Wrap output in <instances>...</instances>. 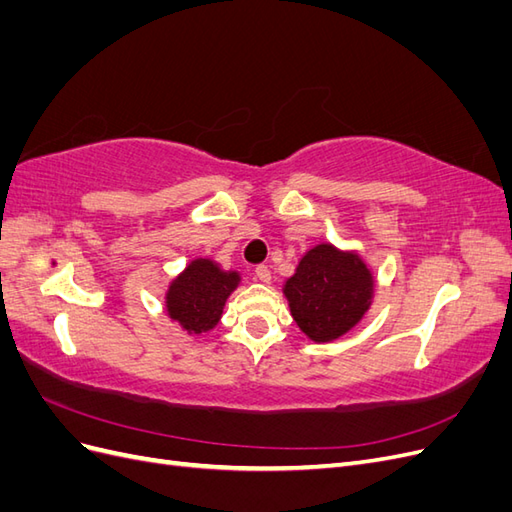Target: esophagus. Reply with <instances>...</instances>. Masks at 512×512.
<instances>
[{
    "label": "esophagus",
    "instance_id": "obj_1",
    "mask_svg": "<svg viewBox=\"0 0 512 512\" xmlns=\"http://www.w3.org/2000/svg\"><path fill=\"white\" fill-rule=\"evenodd\" d=\"M254 273H256V280L265 282V284H269V282H271V271H269V267H267V265H258V267L254 269Z\"/></svg>",
    "mask_w": 512,
    "mask_h": 512
}]
</instances>
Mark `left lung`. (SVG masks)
Here are the masks:
<instances>
[{"label": "left lung", "mask_w": 512, "mask_h": 512, "mask_svg": "<svg viewBox=\"0 0 512 512\" xmlns=\"http://www.w3.org/2000/svg\"><path fill=\"white\" fill-rule=\"evenodd\" d=\"M374 280L365 262L322 243L309 250L284 286L290 314L314 342L348 333L369 307Z\"/></svg>", "instance_id": "1"}]
</instances>
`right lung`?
<instances>
[{
  "label": "right lung",
  "mask_w": 512,
  "mask_h": 512,
  "mask_svg": "<svg viewBox=\"0 0 512 512\" xmlns=\"http://www.w3.org/2000/svg\"><path fill=\"white\" fill-rule=\"evenodd\" d=\"M237 284L239 273H226L215 262L198 258L170 284L166 294L168 316L188 333H207L218 324L228 294Z\"/></svg>",
  "instance_id": "right-lung-1"
}]
</instances>
